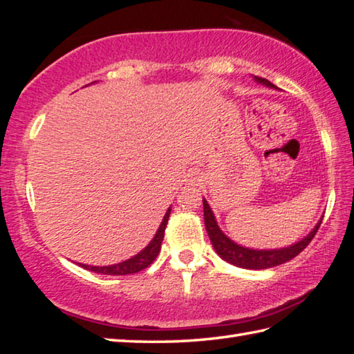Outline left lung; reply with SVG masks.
I'll return each instance as SVG.
<instances>
[{"label": "left lung", "mask_w": 354, "mask_h": 354, "mask_svg": "<svg viewBox=\"0 0 354 354\" xmlns=\"http://www.w3.org/2000/svg\"><path fill=\"white\" fill-rule=\"evenodd\" d=\"M255 80L259 84L266 85L269 88H277L269 80L257 77L255 76ZM204 219H205V227L208 237L212 240V243L214 246L216 252L221 255V257L231 263V265L239 266V268H245V269H268V268H274L278 265H283V263L292 260L293 257L301 252L304 248L312 242V239L317 234V231L321 227V221L313 228L309 236L304 237L301 242H298L295 245H292L289 248H283V250H270V251H259V250H250V248H243L237 243L232 242L231 239L223 234L221 228L217 227L214 214L212 212V208L207 204V201L204 199Z\"/></svg>", "instance_id": "left-lung-1"}]
</instances>
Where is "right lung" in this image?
Here are the masks:
<instances>
[{"label": "right lung", "mask_w": 354, "mask_h": 354, "mask_svg": "<svg viewBox=\"0 0 354 354\" xmlns=\"http://www.w3.org/2000/svg\"><path fill=\"white\" fill-rule=\"evenodd\" d=\"M169 216H170V208L167 209V213H165L164 219L160 225V228H158L152 242H150L140 254L135 255V257L111 266H88V265H80V266L91 270V272L103 274V275H129V274H137L140 270L146 269L147 266L152 265L153 260L156 259V255L160 254L161 243L164 239V231L169 222Z\"/></svg>", "instance_id": "1"}]
</instances>
